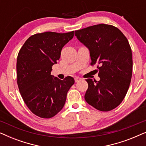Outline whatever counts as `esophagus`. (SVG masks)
Returning <instances> with one entry per match:
<instances>
[{"label": "esophagus", "instance_id": "1", "mask_svg": "<svg viewBox=\"0 0 146 146\" xmlns=\"http://www.w3.org/2000/svg\"><path fill=\"white\" fill-rule=\"evenodd\" d=\"M81 80H82V79H81V78H80V77H76V78H75V79H74L75 82H78L80 81Z\"/></svg>", "mask_w": 146, "mask_h": 146}]
</instances>
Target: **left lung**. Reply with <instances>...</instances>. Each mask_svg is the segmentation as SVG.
<instances>
[{"mask_svg":"<svg viewBox=\"0 0 146 146\" xmlns=\"http://www.w3.org/2000/svg\"><path fill=\"white\" fill-rule=\"evenodd\" d=\"M75 35L88 48L90 65L97 66L100 78L86 80V101L98 110H112L123 101L131 82L133 60L128 40L117 28L106 24L75 31Z\"/></svg>","mask_w":146,"mask_h":146,"instance_id":"obj_1","label":"left lung"}]
</instances>
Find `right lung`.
Returning <instances> with one entry per match:
<instances>
[{"instance_id": "1", "label": "right lung", "mask_w": 146, "mask_h": 146, "mask_svg": "<svg viewBox=\"0 0 146 146\" xmlns=\"http://www.w3.org/2000/svg\"><path fill=\"white\" fill-rule=\"evenodd\" d=\"M73 36L74 31L35 34L20 49L17 61L20 93L30 110L42 118H51L63 108L68 91L74 84L71 76L61 80L50 74L64 46Z\"/></svg>"}]
</instances>
